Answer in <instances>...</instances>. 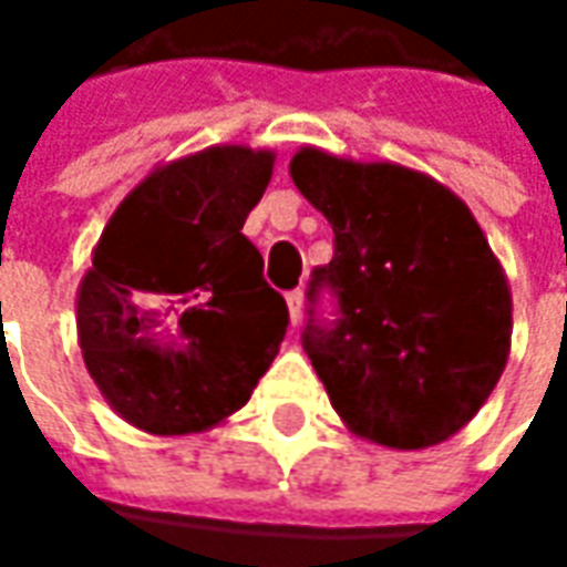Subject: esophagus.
<instances>
[{"label":"esophagus","mask_w":567,"mask_h":567,"mask_svg":"<svg viewBox=\"0 0 567 567\" xmlns=\"http://www.w3.org/2000/svg\"><path fill=\"white\" fill-rule=\"evenodd\" d=\"M287 312H290V321H293V328L302 321V293L293 290V293H287Z\"/></svg>","instance_id":"34e87169"}]
</instances>
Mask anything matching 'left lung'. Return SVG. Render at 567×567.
Listing matches in <instances>:
<instances>
[{
	"mask_svg": "<svg viewBox=\"0 0 567 567\" xmlns=\"http://www.w3.org/2000/svg\"><path fill=\"white\" fill-rule=\"evenodd\" d=\"M302 198L334 229L312 290H338L334 328L302 347L343 425L394 451L442 445L489 401L512 353V287L464 198L429 173L302 144Z\"/></svg>",
	"mask_w": 567,
	"mask_h": 567,
	"instance_id": "obj_1",
	"label": "left lung"
}]
</instances>
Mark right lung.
<instances>
[{"mask_svg": "<svg viewBox=\"0 0 567 567\" xmlns=\"http://www.w3.org/2000/svg\"><path fill=\"white\" fill-rule=\"evenodd\" d=\"M274 157L210 144L157 164L100 233L78 284V343L103 401L142 432L224 423L280 350L287 302L243 236Z\"/></svg>", "mask_w": 567, "mask_h": 567, "instance_id": "add662e5", "label": "right lung"}]
</instances>
